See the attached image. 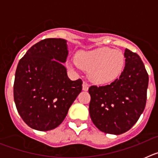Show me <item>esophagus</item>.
<instances>
[{
	"mask_svg": "<svg viewBox=\"0 0 158 158\" xmlns=\"http://www.w3.org/2000/svg\"><path fill=\"white\" fill-rule=\"evenodd\" d=\"M89 84L86 83V82H84L83 83V90H85V91H88V89H89Z\"/></svg>",
	"mask_w": 158,
	"mask_h": 158,
	"instance_id": "esophagus-1",
	"label": "esophagus"
}]
</instances>
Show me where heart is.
I'll use <instances>...</instances> for the list:
<instances>
[{"instance_id":"b5f03b06","label":"heart","mask_w":158,"mask_h":158,"mask_svg":"<svg viewBox=\"0 0 158 158\" xmlns=\"http://www.w3.org/2000/svg\"><path fill=\"white\" fill-rule=\"evenodd\" d=\"M69 65L73 68L81 67L88 71L93 82L104 84L115 80L120 74L124 66V56L118 50L102 47L78 52L77 60H72Z\"/></svg>"}]
</instances>
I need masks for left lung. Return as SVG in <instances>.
<instances>
[{
	"label": "left lung",
	"instance_id": "8db88e82",
	"mask_svg": "<svg viewBox=\"0 0 158 158\" xmlns=\"http://www.w3.org/2000/svg\"><path fill=\"white\" fill-rule=\"evenodd\" d=\"M125 68L109 85H92L89 114L95 126L106 134L121 135L139 120L146 107L149 76L140 57L126 49Z\"/></svg>",
	"mask_w": 158,
	"mask_h": 158
}]
</instances>
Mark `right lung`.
Wrapping results in <instances>:
<instances>
[{
	"instance_id": "1",
	"label": "right lung",
	"mask_w": 158,
	"mask_h": 158,
	"mask_svg": "<svg viewBox=\"0 0 158 158\" xmlns=\"http://www.w3.org/2000/svg\"><path fill=\"white\" fill-rule=\"evenodd\" d=\"M66 41L45 39L19 60L13 85L14 101L25 123L37 131L56 128L82 90V81H71L62 62Z\"/></svg>"
}]
</instances>
